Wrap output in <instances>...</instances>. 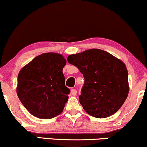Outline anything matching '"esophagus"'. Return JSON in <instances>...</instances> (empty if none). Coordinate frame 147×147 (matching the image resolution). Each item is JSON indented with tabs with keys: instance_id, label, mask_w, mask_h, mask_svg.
I'll list each match as a JSON object with an SVG mask.
<instances>
[{
	"instance_id": "1",
	"label": "esophagus",
	"mask_w": 147,
	"mask_h": 147,
	"mask_svg": "<svg viewBox=\"0 0 147 147\" xmlns=\"http://www.w3.org/2000/svg\"><path fill=\"white\" fill-rule=\"evenodd\" d=\"M71 94L73 96H75L77 95V90H75V89H72L71 90Z\"/></svg>"
}]
</instances>
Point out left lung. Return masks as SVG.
Returning a JSON list of instances; mask_svg holds the SVG:
<instances>
[{
  "mask_svg": "<svg viewBox=\"0 0 147 147\" xmlns=\"http://www.w3.org/2000/svg\"><path fill=\"white\" fill-rule=\"evenodd\" d=\"M67 60L79 69L85 79L79 97L84 111L97 118L115 113L129 91L125 64L99 49L69 55Z\"/></svg>",
  "mask_w": 147,
  "mask_h": 147,
  "instance_id": "left-lung-1",
  "label": "left lung"
}]
</instances>
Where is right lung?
Here are the masks:
<instances>
[{"instance_id": "1", "label": "right lung", "mask_w": 147, "mask_h": 147, "mask_svg": "<svg viewBox=\"0 0 147 147\" xmlns=\"http://www.w3.org/2000/svg\"><path fill=\"white\" fill-rule=\"evenodd\" d=\"M65 64L63 55L48 52L36 57L20 70L16 92L32 115L51 119L62 113L70 92L63 74Z\"/></svg>"}]
</instances>
